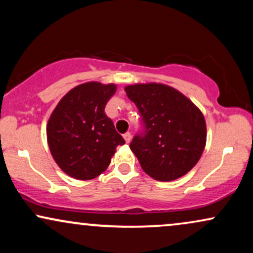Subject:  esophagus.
<instances>
[{
  "mask_svg": "<svg viewBox=\"0 0 253 253\" xmlns=\"http://www.w3.org/2000/svg\"><path fill=\"white\" fill-rule=\"evenodd\" d=\"M124 139H125V141H126V143L128 144L129 141H130V139H132V135H130V133H129V132L125 133V134H124Z\"/></svg>",
  "mask_w": 253,
  "mask_h": 253,
  "instance_id": "esophagus-1",
  "label": "esophagus"
}]
</instances>
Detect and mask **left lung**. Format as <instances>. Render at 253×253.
I'll use <instances>...</instances> for the list:
<instances>
[{
    "mask_svg": "<svg viewBox=\"0 0 253 253\" xmlns=\"http://www.w3.org/2000/svg\"><path fill=\"white\" fill-rule=\"evenodd\" d=\"M144 123L143 134L129 147L147 175L161 182L175 181L195 167L207 139L203 114L178 90L162 83L125 88Z\"/></svg>",
    "mask_w": 253,
    "mask_h": 253,
    "instance_id": "left-lung-1",
    "label": "left lung"
}]
</instances>
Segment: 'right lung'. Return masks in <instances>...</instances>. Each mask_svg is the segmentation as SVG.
<instances>
[{
  "mask_svg": "<svg viewBox=\"0 0 253 253\" xmlns=\"http://www.w3.org/2000/svg\"><path fill=\"white\" fill-rule=\"evenodd\" d=\"M115 84L88 82L71 89L52 112L46 134L51 155L66 175L88 181L108 168L125 140L104 113Z\"/></svg>",
  "mask_w": 253,
  "mask_h": 253,
  "instance_id": "right-lung-1",
  "label": "right lung"
}]
</instances>
